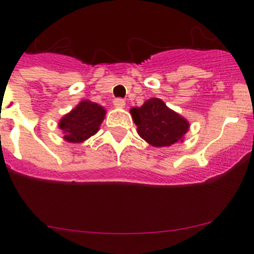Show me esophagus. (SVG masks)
I'll return each mask as SVG.
<instances>
[{"instance_id": "1", "label": "esophagus", "mask_w": 254, "mask_h": 254, "mask_svg": "<svg viewBox=\"0 0 254 254\" xmlns=\"http://www.w3.org/2000/svg\"><path fill=\"white\" fill-rule=\"evenodd\" d=\"M113 104L116 108H123L126 105V102L123 99H121V98H117V99L113 100Z\"/></svg>"}]
</instances>
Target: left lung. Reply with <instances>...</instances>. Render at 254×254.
Masks as SVG:
<instances>
[{
	"label": "left lung",
	"instance_id": "1",
	"mask_svg": "<svg viewBox=\"0 0 254 254\" xmlns=\"http://www.w3.org/2000/svg\"><path fill=\"white\" fill-rule=\"evenodd\" d=\"M131 116L140 137L151 146L165 147L183 140L190 128L186 118L179 116L163 100L151 98L140 108H132Z\"/></svg>",
	"mask_w": 254,
	"mask_h": 254
}]
</instances>
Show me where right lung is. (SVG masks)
<instances>
[{
    "label": "right lung",
    "instance_id": "obj_1",
    "mask_svg": "<svg viewBox=\"0 0 254 254\" xmlns=\"http://www.w3.org/2000/svg\"><path fill=\"white\" fill-rule=\"evenodd\" d=\"M105 117L102 105L90 100H81L72 111L60 121V128L64 131V138L68 142H82L99 131Z\"/></svg>",
    "mask_w": 254,
    "mask_h": 254
}]
</instances>
